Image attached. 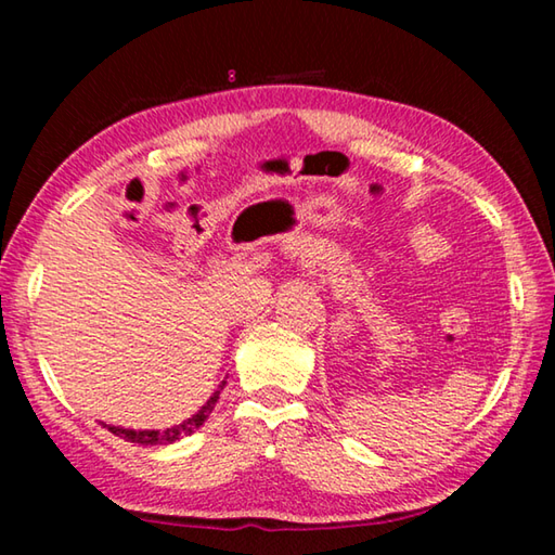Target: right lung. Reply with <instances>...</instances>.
I'll return each instance as SVG.
<instances>
[{
  "mask_svg": "<svg viewBox=\"0 0 555 555\" xmlns=\"http://www.w3.org/2000/svg\"><path fill=\"white\" fill-rule=\"evenodd\" d=\"M224 384H228V382L220 384L218 391H215L212 397L203 403L198 413H193L191 418H185L183 424H178V426L164 428V430H134V428L107 426V424H102V426H105V428L109 430V434H115V436H119V438L129 440V443H139V446H166V443H176V440H181L183 436L195 434V430H198V428L205 424V421H208V416H210L212 409H215V403H218V399H220V391L224 389Z\"/></svg>",
  "mask_w": 555,
  "mask_h": 555,
  "instance_id": "add662e5",
  "label": "right lung"
}]
</instances>
